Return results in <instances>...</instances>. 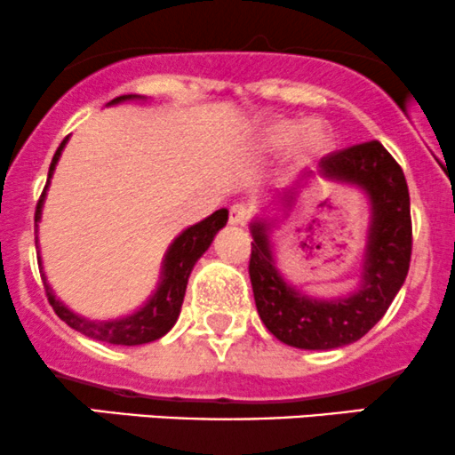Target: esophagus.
I'll return each instance as SVG.
<instances>
[{"label":"esophagus","mask_w":455,"mask_h":455,"mask_svg":"<svg viewBox=\"0 0 455 455\" xmlns=\"http://www.w3.org/2000/svg\"><path fill=\"white\" fill-rule=\"evenodd\" d=\"M251 218H252L251 207H246V204H242V203L233 204L231 213H228V220H231V224H246Z\"/></svg>","instance_id":"34e87169"}]
</instances>
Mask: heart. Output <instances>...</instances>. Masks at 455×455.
<instances>
[{"label":"heart","instance_id":"1","mask_svg":"<svg viewBox=\"0 0 455 455\" xmlns=\"http://www.w3.org/2000/svg\"><path fill=\"white\" fill-rule=\"evenodd\" d=\"M267 148H288L291 143L305 152H318L327 146V128L318 119H276L264 128Z\"/></svg>","mask_w":455,"mask_h":455}]
</instances>
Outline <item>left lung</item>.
<instances>
[{
  "instance_id": "8db88e82",
  "label": "left lung",
  "mask_w": 455,
  "mask_h": 455,
  "mask_svg": "<svg viewBox=\"0 0 455 455\" xmlns=\"http://www.w3.org/2000/svg\"><path fill=\"white\" fill-rule=\"evenodd\" d=\"M318 174L360 185L371 196L372 224L368 233L364 283L348 299L315 300L299 294L279 276L267 246L266 224H252V294L267 331L296 348H338L366 336L388 312L403 285L412 257V218L408 183L401 165L379 141L355 143L331 152L318 164ZM314 172H305L300 183ZM294 191H288V203Z\"/></svg>"
}]
</instances>
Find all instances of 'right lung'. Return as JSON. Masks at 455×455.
<instances>
[{"label": "right lung", "instance_id": "obj_1", "mask_svg": "<svg viewBox=\"0 0 455 455\" xmlns=\"http://www.w3.org/2000/svg\"><path fill=\"white\" fill-rule=\"evenodd\" d=\"M128 98H135V95H122V98H115L113 102H122V100H128ZM65 143H67V137L59 146V150H56L54 159H52L45 189L47 185H50L52 172H54L56 161H59L60 152H63ZM45 189H43L41 198H38L36 203L35 222H38V218H41ZM227 220H228L227 209H218V212L209 215L207 220H203V222L194 224V227H189L188 231L180 233L165 255L164 279H161V285L159 290H156V294L148 300L146 307H141L140 312L128 315V318L111 320V323H91V320L80 318V315L69 312L63 303H59L56 296L52 294L50 285L43 281L47 300H50V305L54 307V312L60 320H65L71 329L80 331L83 336L93 338V340L122 344V347H135V344L159 340L161 336H165V333L174 327L176 318H179L185 290H188V279L191 275V267H194L196 261L203 257V252L212 246L215 233L227 224Z\"/></svg>", "mask_w": 455, "mask_h": 455}]
</instances>
